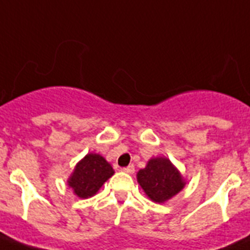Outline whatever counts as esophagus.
Masks as SVG:
<instances>
[{
    "instance_id": "obj_1",
    "label": "esophagus",
    "mask_w": 250,
    "mask_h": 250,
    "mask_svg": "<svg viewBox=\"0 0 250 250\" xmlns=\"http://www.w3.org/2000/svg\"><path fill=\"white\" fill-rule=\"evenodd\" d=\"M122 171H123V172H127V174H133V172H135V166H133V165H129V166L127 167H123Z\"/></svg>"
}]
</instances>
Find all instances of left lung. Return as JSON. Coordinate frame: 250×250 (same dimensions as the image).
<instances>
[{
	"instance_id": "8db88e82",
	"label": "left lung",
	"mask_w": 250,
	"mask_h": 250,
	"mask_svg": "<svg viewBox=\"0 0 250 250\" xmlns=\"http://www.w3.org/2000/svg\"><path fill=\"white\" fill-rule=\"evenodd\" d=\"M137 183L145 194L156 204H164L176 196L187 182L167 157H153L136 174Z\"/></svg>"
}]
</instances>
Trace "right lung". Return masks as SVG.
Instances as JSON below:
<instances>
[{
  "mask_svg": "<svg viewBox=\"0 0 250 250\" xmlns=\"http://www.w3.org/2000/svg\"><path fill=\"white\" fill-rule=\"evenodd\" d=\"M113 175V166L105 160V157L97 153H88L75 165V168L67 179V186L76 197L85 200L97 194L104 183Z\"/></svg>",
  "mask_w": 250,
  "mask_h": 250,
  "instance_id": "right-lung-1",
  "label": "right lung"
}]
</instances>
